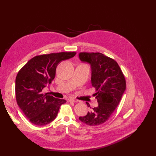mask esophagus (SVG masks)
I'll return each mask as SVG.
<instances>
[{
    "label": "esophagus",
    "instance_id": "esophagus-1",
    "mask_svg": "<svg viewBox=\"0 0 156 156\" xmlns=\"http://www.w3.org/2000/svg\"><path fill=\"white\" fill-rule=\"evenodd\" d=\"M69 101L70 102H78V101L76 100V99H69Z\"/></svg>",
    "mask_w": 156,
    "mask_h": 156
}]
</instances>
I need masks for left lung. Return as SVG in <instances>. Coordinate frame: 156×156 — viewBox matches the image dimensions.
Instances as JSON below:
<instances>
[{
	"instance_id": "8db88e82",
	"label": "left lung",
	"mask_w": 156,
	"mask_h": 156,
	"mask_svg": "<svg viewBox=\"0 0 156 156\" xmlns=\"http://www.w3.org/2000/svg\"><path fill=\"white\" fill-rule=\"evenodd\" d=\"M79 58L90 65L91 83L98 103L79 119L88 125L97 126L107 121L118 107L126 89L125 76L117 62L101 53L81 52Z\"/></svg>"
}]
</instances>
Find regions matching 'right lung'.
Here are the masks:
<instances>
[{
  "instance_id": "obj_1",
  "label": "right lung",
  "mask_w": 156,
  "mask_h": 156,
  "mask_svg": "<svg viewBox=\"0 0 156 156\" xmlns=\"http://www.w3.org/2000/svg\"><path fill=\"white\" fill-rule=\"evenodd\" d=\"M76 52H59L35 56L19 71L15 80L16 101L31 122L42 126L55 119L59 107L66 102L42 92L51 83L58 65L73 58Z\"/></svg>"
}]
</instances>
